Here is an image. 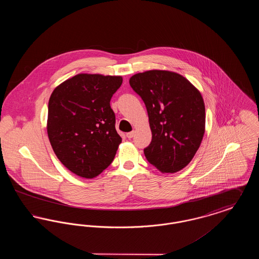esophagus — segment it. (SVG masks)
Here are the masks:
<instances>
[{
  "label": "esophagus",
  "instance_id": "1",
  "mask_svg": "<svg viewBox=\"0 0 259 259\" xmlns=\"http://www.w3.org/2000/svg\"><path fill=\"white\" fill-rule=\"evenodd\" d=\"M135 135V131H132V132H129V133H127L126 134V137L128 138V139H132L133 137Z\"/></svg>",
  "mask_w": 259,
  "mask_h": 259
}]
</instances>
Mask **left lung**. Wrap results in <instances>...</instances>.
Returning a JSON list of instances; mask_svg holds the SVG:
<instances>
[{
  "instance_id": "left-lung-1",
  "label": "left lung",
  "mask_w": 259,
  "mask_h": 259,
  "mask_svg": "<svg viewBox=\"0 0 259 259\" xmlns=\"http://www.w3.org/2000/svg\"><path fill=\"white\" fill-rule=\"evenodd\" d=\"M129 83L148 111L152 140L144 149L147 159L160 172L181 171L194 157L205 133L200 91L182 74L163 70L134 74Z\"/></svg>"
}]
</instances>
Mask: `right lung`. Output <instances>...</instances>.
Masks as SVG:
<instances>
[{
  "mask_svg": "<svg viewBox=\"0 0 259 259\" xmlns=\"http://www.w3.org/2000/svg\"><path fill=\"white\" fill-rule=\"evenodd\" d=\"M120 75L78 74L55 87L47 130L57 158L71 172L93 179L113 160L121 138L115 130L111 97Z\"/></svg>",
  "mask_w": 259,
  "mask_h": 259,
  "instance_id": "obj_1",
  "label": "right lung"
}]
</instances>
